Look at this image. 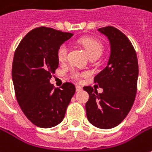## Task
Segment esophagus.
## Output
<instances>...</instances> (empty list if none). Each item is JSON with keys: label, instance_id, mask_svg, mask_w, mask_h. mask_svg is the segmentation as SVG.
<instances>
[{"label": "esophagus", "instance_id": "34e87169", "mask_svg": "<svg viewBox=\"0 0 152 152\" xmlns=\"http://www.w3.org/2000/svg\"><path fill=\"white\" fill-rule=\"evenodd\" d=\"M76 92H78V91L82 90V89H83V88H82L81 86H79V85H76Z\"/></svg>", "mask_w": 152, "mask_h": 152}]
</instances>
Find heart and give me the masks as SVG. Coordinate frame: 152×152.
Returning <instances> with one entry per match:
<instances>
[{
	"label": "heart",
	"instance_id": "heart-1",
	"mask_svg": "<svg viewBox=\"0 0 152 152\" xmlns=\"http://www.w3.org/2000/svg\"><path fill=\"white\" fill-rule=\"evenodd\" d=\"M81 43L84 47V48L86 49L90 58H93V57L99 58L101 56L103 53V47L101 43H99L98 41H96L94 39H92V38H84L82 40ZM67 53H68L67 45L62 44L58 48V52H57L58 60L59 61H64L66 59V57H67ZM84 75H85V73H83L78 69H72L70 72V76L76 81H80Z\"/></svg>",
	"mask_w": 152,
	"mask_h": 152
}]
</instances>
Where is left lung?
Segmentation results:
<instances>
[{
  "instance_id": "left-lung-1",
  "label": "left lung",
  "mask_w": 152,
  "mask_h": 152,
  "mask_svg": "<svg viewBox=\"0 0 152 152\" xmlns=\"http://www.w3.org/2000/svg\"><path fill=\"white\" fill-rule=\"evenodd\" d=\"M98 30L108 38L110 54L107 65L94 77L103 93L98 94L90 86L83 88L89 94L86 113L91 124L109 129L119 125L134 104L139 65L135 50L122 31L112 26Z\"/></svg>"
}]
</instances>
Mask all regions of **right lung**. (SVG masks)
I'll use <instances>...</instances> for the list:
<instances>
[{"label":"right lung","instance_id":"1","mask_svg":"<svg viewBox=\"0 0 152 152\" xmlns=\"http://www.w3.org/2000/svg\"><path fill=\"white\" fill-rule=\"evenodd\" d=\"M73 36L48 27L30 31L18 46L12 62V77L17 101L33 124L43 129L63 121L67 106L75 94L72 83L53 88L50 79L58 67L57 52Z\"/></svg>","mask_w":152,"mask_h":152}]
</instances>
